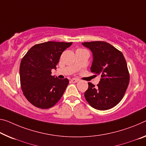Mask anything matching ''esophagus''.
I'll use <instances>...</instances> for the list:
<instances>
[{
	"mask_svg": "<svg viewBox=\"0 0 146 146\" xmlns=\"http://www.w3.org/2000/svg\"><path fill=\"white\" fill-rule=\"evenodd\" d=\"M79 81V80L78 79H77V78H72V79L71 80V82H73V83H76Z\"/></svg>",
	"mask_w": 146,
	"mask_h": 146,
	"instance_id": "obj_1",
	"label": "esophagus"
}]
</instances>
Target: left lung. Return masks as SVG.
Segmentation results:
<instances>
[{"mask_svg": "<svg viewBox=\"0 0 146 146\" xmlns=\"http://www.w3.org/2000/svg\"><path fill=\"white\" fill-rule=\"evenodd\" d=\"M93 55L92 73L101 77L97 86L88 82L84 97L88 103L97 110L110 109L124 96L129 83V73L121 52L105 41L82 43Z\"/></svg>", "mask_w": 146, "mask_h": 146, "instance_id": "1", "label": "left lung"}]
</instances>
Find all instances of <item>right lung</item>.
<instances>
[{
	"mask_svg": "<svg viewBox=\"0 0 146 146\" xmlns=\"http://www.w3.org/2000/svg\"><path fill=\"white\" fill-rule=\"evenodd\" d=\"M72 42H47L37 44L28 50L21 62V86L25 98L38 108L47 109L56 104L69 84L68 78L51 75L59 59Z\"/></svg>",
	"mask_w": 146,
	"mask_h": 146,
	"instance_id": "1",
	"label": "right lung"
}]
</instances>
